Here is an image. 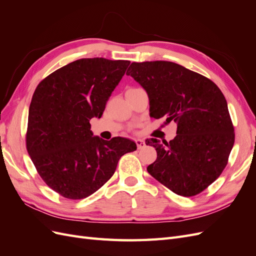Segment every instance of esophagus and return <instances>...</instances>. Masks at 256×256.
Instances as JSON below:
<instances>
[{"label": "esophagus", "mask_w": 256, "mask_h": 256, "mask_svg": "<svg viewBox=\"0 0 256 256\" xmlns=\"http://www.w3.org/2000/svg\"><path fill=\"white\" fill-rule=\"evenodd\" d=\"M136 143L138 145V150H142L145 147V142L143 140H141V138H136Z\"/></svg>", "instance_id": "34e87169"}]
</instances>
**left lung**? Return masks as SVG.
I'll list each match as a JSON object with an SVG mask.
<instances>
[{
	"mask_svg": "<svg viewBox=\"0 0 256 256\" xmlns=\"http://www.w3.org/2000/svg\"><path fill=\"white\" fill-rule=\"evenodd\" d=\"M126 74L147 92L154 118L177 124L170 142L145 141L157 152L147 172L178 196L198 194L220 176L234 145L226 97L206 76L173 62L132 63Z\"/></svg>",
	"mask_w": 256,
	"mask_h": 256,
	"instance_id": "left-lung-1",
	"label": "left lung"
}]
</instances>
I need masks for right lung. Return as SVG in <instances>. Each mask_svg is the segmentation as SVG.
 <instances>
[{
  "instance_id": "1",
  "label": "right lung",
  "mask_w": 256,
  "mask_h": 256,
  "mask_svg": "<svg viewBox=\"0 0 256 256\" xmlns=\"http://www.w3.org/2000/svg\"><path fill=\"white\" fill-rule=\"evenodd\" d=\"M129 60L81 58L58 69L36 88L28 110L26 148L38 174L62 196L80 200L110 180L120 158L136 150L126 138L95 136L100 118Z\"/></svg>"
}]
</instances>
